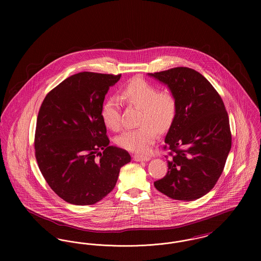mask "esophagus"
I'll return each mask as SVG.
<instances>
[{
    "mask_svg": "<svg viewBox=\"0 0 261 261\" xmlns=\"http://www.w3.org/2000/svg\"><path fill=\"white\" fill-rule=\"evenodd\" d=\"M133 160H134L135 162H147V161H149V156L135 154V155H133Z\"/></svg>",
    "mask_w": 261,
    "mask_h": 261,
    "instance_id": "1",
    "label": "esophagus"
}]
</instances>
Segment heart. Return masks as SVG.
Returning <instances> with one entry per match:
<instances>
[{
    "mask_svg": "<svg viewBox=\"0 0 261 261\" xmlns=\"http://www.w3.org/2000/svg\"><path fill=\"white\" fill-rule=\"evenodd\" d=\"M119 97L126 103L141 110V126L125 131L116 138V144L131 151L147 152L156 139L158 130L164 132L173 123L177 113L176 96L171 90H159L146 79L135 77L119 90ZM100 114L107 128L114 132L120 130V111L116 99H106Z\"/></svg>",
    "mask_w": 261,
    "mask_h": 261,
    "instance_id": "b5f03b06",
    "label": "heart"
}]
</instances>
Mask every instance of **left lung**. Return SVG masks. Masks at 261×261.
I'll return each mask as SVG.
<instances>
[{
	"mask_svg": "<svg viewBox=\"0 0 261 261\" xmlns=\"http://www.w3.org/2000/svg\"><path fill=\"white\" fill-rule=\"evenodd\" d=\"M167 84L177 99V113L165 138L166 175L153 185L177 200L206 195L223 172L232 146L229 117L218 92L198 71L174 67L149 73Z\"/></svg>",
	"mask_w": 261,
	"mask_h": 261,
	"instance_id": "8db88e82",
	"label": "left lung"
}]
</instances>
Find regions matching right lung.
<instances>
[{
  "label": "right lung",
  "instance_id": "obj_1",
  "mask_svg": "<svg viewBox=\"0 0 261 261\" xmlns=\"http://www.w3.org/2000/svg\"><path fill=\"white\" fill-rule=\"evenodd\" d=\"M120 76L79 72L50 90L40 107L35 158L48 185L66 202L90 205L103 199L131 161L127 150L110 146L100 114Z\"/></svg>",
  "mask_w": 261,
  "mask_h": 261
}]
</instances>
